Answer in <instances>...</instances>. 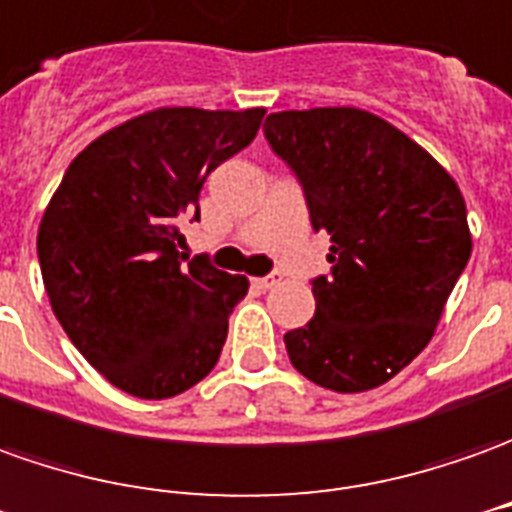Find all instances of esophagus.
I'll use <instances>...</instances> for the list:
<instances>
[{"label": "esophagus", "instance_id": "1", "mask_svg": "<svg viewBox=\"0 0 512 512\" xmlns=\"http://www.w3.org/2000/svg\"><path fill=\"white\" fill-rule=\"evenodd\" d=\"M278 281H281V273H267V276L262 278H253V287H256V290H273Z\"/></svg>", "mask_w": 512, "mask_h": 512}]
</instances>
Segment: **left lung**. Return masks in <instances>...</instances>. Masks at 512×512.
<instances>
[{"instance_id":"8db88e82","label":"left lung","mask_w":512,"mask_h":512,"mask_svg":"<svg viewBox=\"0 0 512 512\" xmlns=\"http://www.w3.org/2000/svg\"><path fill=\"white\" fill-rule=\"evenodd\" d=\"M264 139L329 231L315 317L284 334L290 362L337 393L373 390L432 340L471 256L465 200L424 147L357 108L281 111Z\"/></svg>"}]
</instances>
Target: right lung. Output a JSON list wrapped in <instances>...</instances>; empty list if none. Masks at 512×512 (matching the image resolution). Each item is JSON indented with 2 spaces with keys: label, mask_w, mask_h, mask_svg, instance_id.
Returning a JSON list of instances; mask_svg holds the SVG:
<instances>
[{
  "label": "right lung",
  "mask_w": 512,
  "mask_h": 512,
  "mask_svg": "<svg viewBox=\"0 0 512 512\" xmlns=\"http://www.w3.org/2000/svg\"><path fill=\"white\" fill-rule=\"evenodd\" d=\"M262 108H158L74 158L38 228L52 312L77 351L136 398L206 379L248 281L181 253L186 217L214 169L245 150Z\"/></svg>",
  "instance_id": "add662e5"
}]
</instances>
